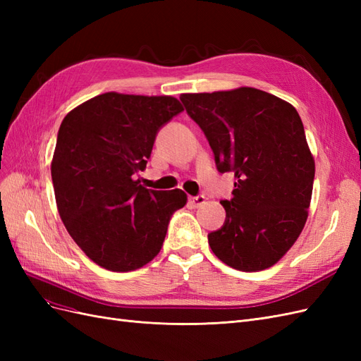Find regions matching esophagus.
Instances as JSON below:
<instances>
[{
  "label": "esophagus",
  "mask_w": 361,
  "mask_h": 361,
  "mask_svg": "<svg viewBox=\"0 0 361 361\" xmlns=\"http://www.w3.org/2000/svg\"><path fill=\"white\" fill-rule=\"evenodd\" d=\"M206 202L204 195H197V197H190V203L192 207H199Z\"/></svg>",
  "instance_id": "obj_1"
}]
</instances>
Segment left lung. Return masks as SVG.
<instances>
[{
	"label": "left lung",
	"instance_id": "left-lung-1",
	"mask_svg": "<svg viewBox=\"0 0 361 361\" xmlns=\"http://www.w3.org/2000/svg\"><path fill=\"white\" fill-rule=\"evenodd\" d=\"M204 133L218 171L235 174L226 221L207 235L214 255L238 271L267 269L297 241L309 216L314 159L295 108L253 87L180 94Z\"/></svg>",
	"mask_w": 361,
	"mask_h": 361
}]
</instances>
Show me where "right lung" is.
Wrapping results in <instances>:
<instances>
[{
  "label": "right lung",
  "mask_w": 361,
  "mask_h": 361,
  "mask_svg": "<svg viewBox=\"0 0 361 361\" xmlns=\"http://www.w3.org/2000/svg\"><path fill=\"white\" fill-rule=\"evenodd\" d=\"M183 111L173 96L108 92L63 118L51 162L57 209L85 256L108 271H134L154 259L182 190H147L146 169L158 129Z\"/></svg>",
  "instance_id": "add662e5"
}]
</instances>
